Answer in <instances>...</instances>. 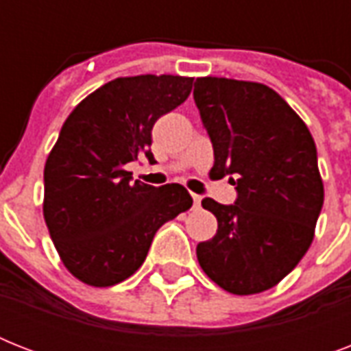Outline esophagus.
Wrapping results in <instances>:
<instances>
[{
    "label": "esophagus",
    "instance_id": "1",
    "mask_svg": "<svg viewBox=\"0 0 351 351\" xmlns=\"http://www.w3.org/2000/svg\"><path fill=\"white\" fill-rule=\"evenodd\" d=\"M191 197H193V202H195V208H200L202 197H200V195H195V193H191Z\"/></svg>",
    "mask_w": 351,
    "mask_h": 351
}]
</instances>
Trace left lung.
Returning <instances> with one entry per match:
<instances>
[{"instance_id":"1","label":"left lung","mask_w":351,"mask_h":351,"mask_svg":"<svg viewBox=\"0 0 351 351\" xmlns=\"http://www.w3.org/2000/svg\"><path fill=\"white\" fill-rule=\"evenodd\" d=\"M193 96L213 142L209 176H230L239 191L233 206L202 200L219 230L197 245L198 264L230 293H262L299 264L315 237L324 202L315 142L264 84L206 76Z\"/></svg>"}]
</instances>
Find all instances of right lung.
Segmentation results:
<instances>
[{"mask_svg":"<svg viewBox=\"0 0 351 351\" xmlns=\"http://www.w3.org/2000/svg\"><path fill=\"white\" fill-rule=\"evenodd\" d=\"M193 78L142 74L107 82L80 101L47 156L43 217L80 282L109 288L142 266L154 233L193 206L180 184L131 182L125 165L154 162V121L191 95Z\"/></svg>","mask_w":351,"mask_h":351,"instance_id":"add662e5","label":"right lung"}]
</instances>
